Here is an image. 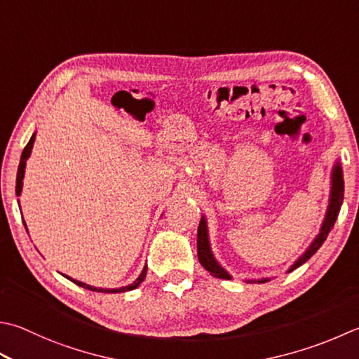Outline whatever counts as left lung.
Instances as JSON below:
<instances>
[{
    "instance_id": "left-lung-1",
    "label": "left lung",
    "mask_w": 359,
    "mask_h": 359,
    "mask_svg": "<svg viewBox=\"0 0 359 359\" xmlns=\"http://www.w3.org/2000/svg\"><path fill=\"white\" fill-rule=\"evenodd\" d=\"M342 201H344V184H342L341 166L338 165V166L334 168V171H333L332 198H330V207H328V212H327V217H325L324 226H322L320 233H319L318 238H316L314 243L311 244V248L305 252L304 257H300L297 259V263L292 266V269H296V268H299V266L304 264L305 262H308V259H310L316 254V252H318V249L320 248V245L324 244V241L327 240V236L330 233V230L334 227V222H336V219H338V215H339V210H341V205H342ZM198 258H199V263L210 273H212L213 277L224 278V280H229L230 278L229 273L215 262V258L212 255V250H210V245H208L207 224H205V219H203V217L201 219L199 229H198ZM263 282H264V280H263Z\"/></svg>"
}]
</instances>
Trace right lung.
Wrapping results in <instances>:
<instances>
[{
	"label": "right lung",
	"instance_id": "add662e5",
	"mask_svg": "<svg viewBox=\"0 0 359 359\" xmlns=\"http://www.w3.org/2000/svg\"><path fill=\"white\" fill-rule=\"evenodd\" d=\"M34 140H35V133L34 135L31 137V140H29V143H27L26 146H25V149H23V154H21V160H20V165H18V172H17V185H15V193H17V196H20V193H21V187H23V177H25V166H26V160H27V157H29V154H31V149H32V144H34ZM26 227V226H25ZM146 272H147V268L144 266V269H143V272H142V276H140L135 282H133L132 285H129V286H124V287H119V290H102V287H93V286H88V285H86V283H81V282H76V280H73V278H69V277H67V278H69L72 280L73 283H76V285H79V286H82V287H86V290H90V291H96V292H126V291H132V290H135V287L143 282L144 280V277H146Z\"/></svg>",
	"mask_w": 359,
	"mask_h": 359
}]
</instances>
